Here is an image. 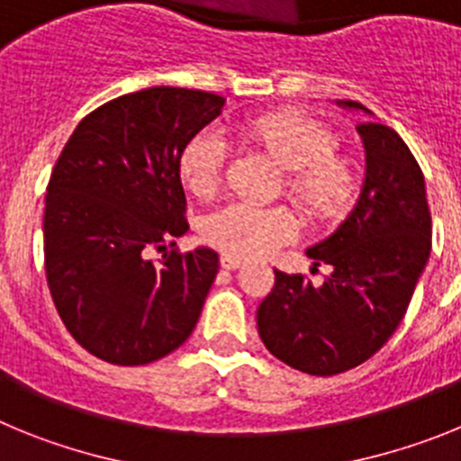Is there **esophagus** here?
<instances>
[{
  "label": "esophagus",
  "mask_w": 461,
  "mask_h": 461,
  "mask_svg": "<svg viewBox=\"0 0 461 461\" xmlns=\"http://www.w3.org/2000/svg\"><path fill=\"white\" fill-rule=\"evenodd\" d=\"M244 266V258L233 254H221V267L223 270H238V267Z\"/></svg>",
  "instance_id": "1"
}]
</instances>
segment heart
I'll return each mask as SVG.
<instances>
[{"instance_id": "1", "label": "heart", "mask_w": 461, "mask_h": 461, "mask_svg": "<svg viewBox=\"0 0 461 461\" xmlns=\"http://www.w3.org/2000/svg\"><path fill=\"white\" fill-rule=\"evenodd\" d=\"M247 145L284 168L281 189L307 217L332 221L351 205L357 189L356 166L337 154V136L321 122L295 110H276L240 126ZM226 145L212 131L195 133L180 157V177L195 198L210 201L223 185ZM297 221L286 207H251L242 203L214 212L203 235L226 254L254 258L295 238Z\"/></svg>"}]
</instances>
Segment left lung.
Returning a JSON list of instances; mask_svg holds the SVG:
<instances>
[{"instance_id":"left-lung-1","label":"left lung","mask_w":461,"mask_h":461,"mask_svg":"<svg viewBox=\"0 0 461 461\" xmlns=\"http://www.w3.org/2000/svg\"><path fill=\"white\" fill-rule=\"evenodd\" d=\"M346 110L374 115L357 101ZM365 180L335 233L309 247L313 267H332L321 286L275 270V288L256 312L267 351L288 367L332 376L374 356L404 319L431 251L422 170L394 129L357 124Z\"/></svg>"}]
</instances>
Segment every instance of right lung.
Listing matches in <instances>:
<instances>
[{"label": "right lung", "mask_w": 461, "mask_h": 461, "mask_svg": "<svg viewBox=\"0 0 461 461\" xmlns=\"http://www.w3.org/2000/svg\"><path fill=\"white\" fill-rule=\"evenodd\" d=\"M226 99L148 87L89 113L48 182L43 254L52 303L73 339L110 365H148L194 332L217 251L152 249L189 230L180 157ZM175 244V242H170Z\"/></svg>", "instance_id": "obj_1"}]
</instances>
